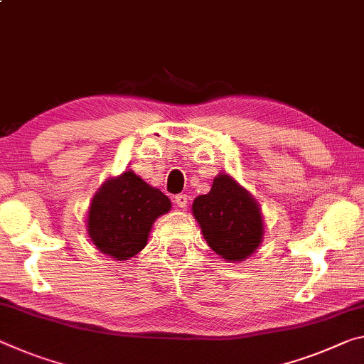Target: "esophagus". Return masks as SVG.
Instances as JSON below:
<instances>
[{
  "label": "esophagus",
  "instance_id": "esophagus-1",
  "mask_svg": "<svg viewBox=\"0 0 364 364\" xmlns=\"http://www.w3.org/2000/svg\"><path fill=\"white\" fill-rule=\"evenodd\" d=\"M188 200H189V198L186 194H178V196H175V204L180 207V209H186L188 207Z\"/></svg>",
  "mask_w": 364,
  "mask_h": 364
}]
</instances>
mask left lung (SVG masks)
<instances>
[{
  "mask_svg": "<svg viewBox=\"0 0 364 364\" xmlns=\"http://www.w3.org/2000/svg\"><path fill=\"white\" fill-rule=\"evenodd\" d=\"M193 215L212 251L230 262L245 261L262 243L259 204L228 173H220L210 191L194 199Z\"/></svg>",
  "mask_w": 364,
  "mask_h": 364,
  "instance_id": "left-lung-1",
  "label": "left lung"
}]
</instances>
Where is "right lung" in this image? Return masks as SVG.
Here are the masks:
<instances>
[{
	"label": "right lung",
	"instance_id": "right-lung-1",
	"mask_svg": "<svg viewBox=\"0 0 364 364\" xmlns=\"http://www.w3.org/2000/svg\"><path fill=\"white\" fill-rule=\"evenodd\" d=\"M171 209V203L134 171L109 178L92 198L87 233L103 255L128 261L147 245L154 222Z\"/></svg>",
	"mask_w": 364,
	"mask_h": 364
}]
</instances>
